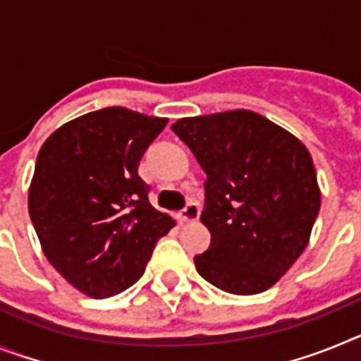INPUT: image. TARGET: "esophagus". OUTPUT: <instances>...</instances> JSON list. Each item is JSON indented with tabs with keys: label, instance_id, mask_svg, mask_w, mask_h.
<instances>
[{
	"label": "esophagus",
	"instance_id": "esophagus-1",
	"mask_svg": "<svg viewBox=\"0 0 361 361\" xmlns=\"http://www.w3.org/2000/svg\"><path fill=\"white\" fill-rule=\"evenodd\" d=\"M200 216V206L197 202H190L183 212L178 213V219L180 222H195Z\"/></svg>",
	"mask_w": 361,
	"mask_h": 361
}]
</instances>
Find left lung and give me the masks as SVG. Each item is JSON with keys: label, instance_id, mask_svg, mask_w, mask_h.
<instances>
[{"label": "left lung", "instance_id": "8db88e82", "mask_svg": "<svg viewBox=\"0 0 361 361\" xmlns=\"http://www.w3.org/2000/svg\"><path fill=\"white\" fill-rule=\"evenodd\" d=\"M171 130L208 175L200 220L212 244L193 258L199 275L233 295L275 286L305 250L320 209L307 148L251 110L186 117Z\"/></svg>", "mask_w": 361, "mask_h": 361}]
</instances>
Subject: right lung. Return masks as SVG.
I'll list each match as a JSON object with an SVG mask.
<instances>
[{"mask_svg":"<svg viewBox=\"0 0 361 361\" xmlns=\"http://www.w3.org/2000/svg\"><path fill=\"white\" fill-rule=\"evenodd\" d=\"M168 119L110 106L63 124L37 153L28 213L44 257L92 298L141 279L175 220L149 204L139 162Z\"/></svg>","mask_w":361,"mask_h":361,"instance_id":"obj_1","label":"right lung"}]
</instances>
